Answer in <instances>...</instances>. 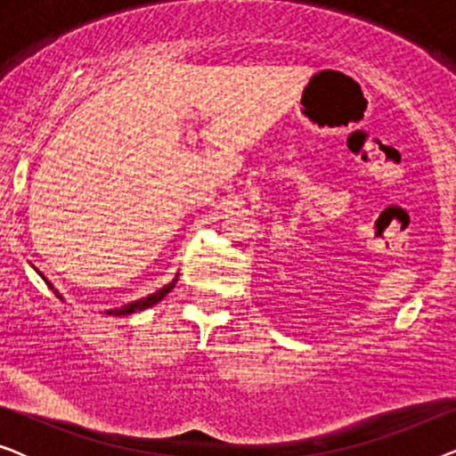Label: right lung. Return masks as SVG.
Returning a JSON list of instances; mask_svg holds the SVG:
<instances>
[{"instance_id": "add662e5", "label": "right lung", "mask_w": 456, "mask_h": 456, "mask_svg": "<svg viewBox=\"0 0 456 456\" xmlns=\"http://www.w3.org/2000/svg\"><path fill=\"white\" fill-rule=\"evenodd\" d=\"M39 276L45 280V284L49 286V289H53V284L49 282V280L43 276V273L39 272ZM176 280H178V276L172 280L170 284H166L164 289H159V290H155V292H151V295L149 297H145V298H139V301H134V303H128V305H124V307H120V309H110V311H105V314L108 315H116V317H122V315H133V314H136V311H145V309H149V307H153V305H158L161 298H164L167 292H170L174 286H176ZM53 292H55V297H60L61 298V295L58 290L53 289Z\"/></svg>"}]
</instances>
